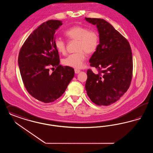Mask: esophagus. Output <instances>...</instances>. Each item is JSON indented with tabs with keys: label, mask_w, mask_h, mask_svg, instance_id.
Returning <instances> with one entry per match:
<instances>
[{
	"label": "esophagus",
	"mask_w": 153,
	"mask_h": 153,
	"mask_svg": "<svg viewBox=\"0 0 153 153\" xmlns=\"http://www.w3.org/2000/svg\"><path fill=\"white\" fill-rule=\"evenodd\" d=\"M74 72H75V74H79V73L80 72V70L77 69H74Z\"/></svg>",
	"instance_id": "esophagus-1"
}]
</instances>
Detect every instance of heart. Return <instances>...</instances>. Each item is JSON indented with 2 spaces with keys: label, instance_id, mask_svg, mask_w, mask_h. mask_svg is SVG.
<instances>
[{
  "label": "heart",
  "instance_id": "1",
  "mask_svg": "<svg viewBox=\"0 0 153 153\" xmlns=\"http://www.w3.org/2000/svg\"><path fill=\"white\" fill-rule=\"evenodd\" d=\"M69 40L77 41L76 53L68 55L62 61L67 67L79 69L84 66L86 53L88 55L93 53L97 48L100 37L98 33L94 30H89L88 28L76 25L69 28L64 33ZM55 47L59 53H64L66 51V44L60 38L55 40Z\"/></svg>",
  "mask_w": 153,
  "mask_h": 153
}]
</instances>
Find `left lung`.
I'll return each instance as SVG.
<instances>
[{"label":"left lung","mask_w":153,"mask_h":153,"mask_svg":"<svg viewBox=\"0 0 153 153\" xmlns=\"http://www.w3.org/2000/svg\"><path fill=\"white\" fill-rule=\"evenodd\" d=\"M96 25L100 44L89 60L98 74L87 71L85 89L88 97L98 106L114 103L128 91L133 76V57L125 37L104 19L85 18Z\"/></svg>","instance_id":"1"}]
</instances>
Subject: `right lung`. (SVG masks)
I'll return each mask as SVG.
<instances>
[{
  "mask_svg": "<svg viewBox=\"0 0 153 153\" xmlns=\"http://www.w3.org/2000/svg\"><path fill=\"white\" fill-rule=\"evenodd\" d=\"M62 25L57 20L43 23L28 37L19 54V67L25 89L44 103L61 97L74 76L72 68L59 64L55 34ZM54 66L56 68L51 74L49 67Z\"/></svg>",
  "mask_w": 153,
  "mask_h": 153,
  "instance_id": "right-lung-1",
  "label": "right lung"
}]
</instances>
